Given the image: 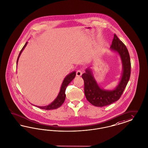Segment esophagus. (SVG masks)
I'll return each instance as SVG.
<instances>
[{
  "label": "esophagus",
  "mask_w": 148,
  "mask_h": 148,
  "mask_svg": "<svg viewBox=\"0 0 148 148\" xmlns=\"http://www.w3.org/2000/svg\"><path fill=\"white\" fill-rule=\"evenodd\" d=\"M82 72L81 70H77L76 71V76L77 77H80L82 75Z\"/></svg>",
  "instance_id": "34e87169"
}]
</instances>
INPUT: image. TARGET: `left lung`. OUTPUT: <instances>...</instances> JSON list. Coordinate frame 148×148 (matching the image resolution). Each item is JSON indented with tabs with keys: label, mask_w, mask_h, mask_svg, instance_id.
<instances>
[{
	"label": "left lung",
	"mask_w": 148,
	"mask_h": 148,
	"mask_svg": "<svg viewBox=\"0 0 148 148\" xmlns=\"http://www.w3.org/2000/svg\"><path fill=\"white\" fill-rule=\"evenodd\" d=\"M110 49L119 54L122 63L121 78L114 90H106L101 88L90 68L87 69L86 72L82 75L84 83L85 96L90 103L96 107H104L117 101L122 96L130 78L131 64L128 51L125 45L116 34L114 35Z\"/></svg>",
	"instance_id": "left-lung-1"
}]
</instances>
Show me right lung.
<instances>
[{
    "label": "right lung",
    "instance_id": "obj_1",
    "mask_svg": "<svg viewBox=\"0 0 148 148\" xmlns=\"http://www.w3.org/2000/svg\"><path fill=\"white\" fill-rule=\"evenodd\" d=\"M27 44V42H26L25 44L23 46V49L20 52L19 55L18 56V58L17 59V61H16V64H18V62L20 56L21 52H23L24 49H25V47L26 46ZM75 76H76V71H73V72H71L70 74H69L68 75H67L66 76V77L64 78V81H63V82H62V84L61 85L60 90L59 92V93L58 95V97L56 98V99L51 104H49L48 106H42V107H40V106H35L39 107L40 109H45V110L55 109L59 108L64 103V100H65V98H66L65 91H66L67 86L73 79V78L75 77Z\"/></svg>",
    "mask_w": 148,
    "mask_h": 148
}]
</instances>
